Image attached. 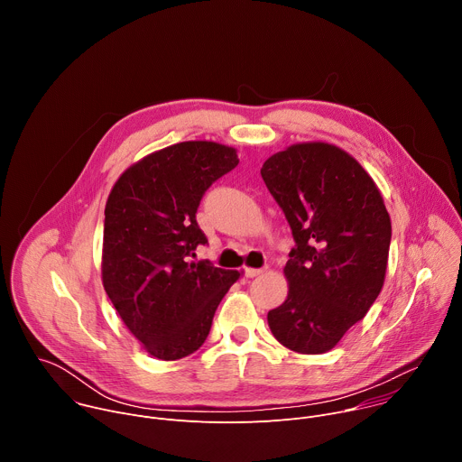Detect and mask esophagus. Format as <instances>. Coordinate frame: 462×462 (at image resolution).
Returning <instances> with one entry per match:
<instances>
[{"label":"esophagus","instance_id":"34e87169","mask_svg":"<svg viewBox=\"0 0 462 462\" xmlns=\"http://www.w3.org/2000/svg\"><path fill=\"white\" fill-rule=\"evenodd\" d=\"M263 273H265V269H245V276L246 278H255V276H259Z\"/></svg>","mask_w":462,"mask_h":462}]
</instances>
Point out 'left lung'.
<instances>
[{"instance_id": "left-lung-1", "label": "left lung", "mask_w": 462, "mask_h": 462, "mask_svg": "<svg viewBox=\"0 0 462 462\" xmlns=\"http://www.w3.org/2000/svg\"><path fill=\"white\" fill-rule=\"evenodd\" d=\"M292 230L287 300L269 310L276 340L301 355L331 351L378 298L391 221L365 170L344 150L296 144L261 168Z\"/></svg>"}]
</instances>
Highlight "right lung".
Listing matches in <instances>:
<instances>
[{"instance_id": "1", "label": "right lung", "mask_w": 462, "mask_h": 462, "mask_svg": "<svg viewBox=\"0 0 462 462\" xmlns=\"http://www.w3.org/2000/svg\"><path fill=\"white\" fill-rule=\"evenodd\" d=\"M239 164L234 148L189 141L155 152L113 186L104 219L102 282L144 349L179 360L199 349L217 305L239 280L195 257L208 245L195 214L205 191Z\"/></svg>"}]
</instances>
